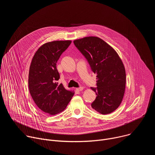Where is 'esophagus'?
Returning <instances> with one entry per match:
<instances>
[{"label":"esophagus","mask_w":155,"mask_h":155,"mask_svg":"<svg viewBox=\"0 0 155 155\" xmlns=\"http://www.w3.org/2000/svg\"><path fill=\"white\" fill-rule=\"evenodd\" d=\"M83 90V87H78V88H77V89H76V90H77V91H82Z\"/></svg>","instance_id":"34e87169"}]
</instances>
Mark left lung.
I'll return each instance as SVG.
<instances>
[{"label":"left lung","mask_w":155,"mask_h":155,"mask_svg":"<svg viewBox=\"0 0 155 155\" xmlns=\"http://www.w3.org/2000/svg\"><path fill=\"white\" fill-rule=\"evenodd\" d=\"M74 45L84 56L91 70L97 74V95L91 107L102 115L113 112L123 100L126 71L117 51L102 39L94 36L75 40Z\"/></svg>","instance_id":"left-lung-1"}]
</instances>
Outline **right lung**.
Instances as JSON below:
<instances>
[{
  "label": "right lung",
  "mask_w": 155,
  "mask_h": 155,
  "mask_svg": "<svg viewBox=\"0 0 155 155\" xmlns=\"http://www.w3.org/2000/svg\"><path fill=\"white\" fill-rule=\"evenodd\" d=\"M71 42L56 40L44 43L34 54L30 65V94L41 111L50 115L64 111L74 95V91L66 90L56 82L60 77L56 62Z\"/></svg>",
  "instance_id": "obj_1"
}]
</instances>
